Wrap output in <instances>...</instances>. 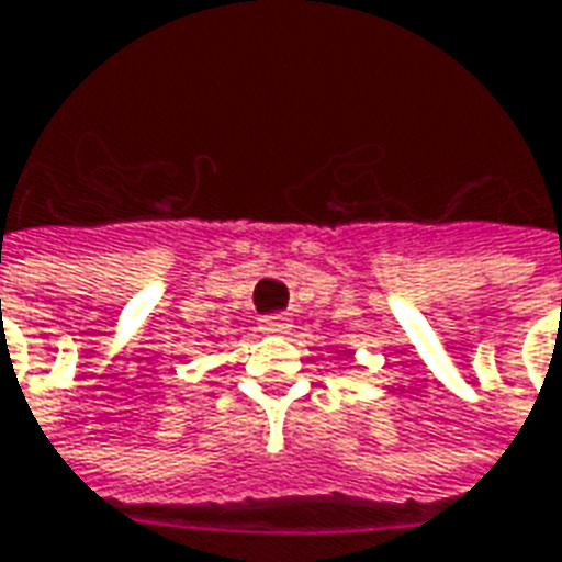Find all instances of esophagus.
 Wrapping results in <instances>:
<instances>
[{"instance_id":"esophagus-1","label":"esophagus","mask_w":562,"mask_h":562,"mask_svg":"<svg viewBox=\"0 0 562 562\" xmlns=\"http://www.w3.org/2000/svg\"><path fill=\"white\" fill-rule=\"evenodd\" d=\"M262 329H265V333H271V336H285V333L291 329V315H285V312H277V315H265Z\"/></svg>"}]
</instances>
